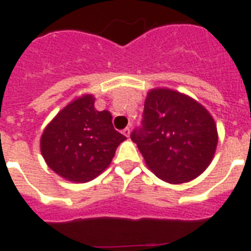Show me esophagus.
Listing matches in <instances>:
<instances>
[{
	"label": "esophagus",
	"instance_id": "34e87169",
	"mask_svg": "<svg viewBox=\"0 0 251 251\" xmlns=\"http://www.w3.org/2000/svg\"><path fill=\"white\" fill-rule=\"evenodd\" d=\"M122 133H124V135H125V137H130L131 129H130V127H125V129L122 130Z\"/></svg>",
	"mask_w": 251,
	"mask_h": 251
}]
</instances>
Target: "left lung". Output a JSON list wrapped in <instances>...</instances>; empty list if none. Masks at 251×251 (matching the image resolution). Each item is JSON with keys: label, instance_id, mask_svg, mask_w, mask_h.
Instances as JSON below:
<instances>
[{"label": "left lung", "instance_id": "1", "mask_svg": "<svg viewBox=\"0 0 251 251\" xmlns=\"http://www.w3.org/2000/svg\"><path fill=\"white\" fill-rule=\"evenodd\" d=\"M130 138L147 167L171 183L197 178L210 165L218 146L216 124L208 110L169 88L147 94L142 125Z\"/></svg>", "mask_w": 251, "mask_h": 251}]
</instances>
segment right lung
<instances>
[{
    "instance_id": "obj_1",
    "label": "right lung",
    "mask_w": 251,
    "mask_h": 251,
    "mask_svg": "<svg viewBox=\"0 0 251 251\" xmlns=\"http://www.w3.org/2000/svg\"><path fill=\"white\" fill-rule=\"evenodd\" d=\"M126 139L108 110L95 109V98L73 100L44 129L41 155L53 172L73 182H88L104 172Z\"/></svg>"
}]
</instances>
